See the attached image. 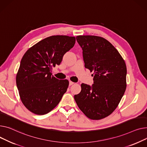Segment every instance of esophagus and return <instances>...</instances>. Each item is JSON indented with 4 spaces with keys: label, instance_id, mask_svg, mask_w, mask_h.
<instances>
[{
    "label": "esophagus",
    "instance_id": "esophagus-1",
    "mask_svg": "<svg viewBox=\"0 0 147 147\" xmlns=\"http://www.w3.org/2000/svg\"><path fill=\"white\" fill-rule=\"evenodd\" d=\"M74 84V82H72V81H69V86H71V85H73Z\"/></svg>",
    "mask_w": 147,
    "mask_h": 147
}]
</instances>
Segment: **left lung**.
<instances>
[{"label": "left lung", "mask_w": 147, "mask_h": 147, "mask_svg": "<svg viewBox=\"0 0 147 147\" xmlns=\"http://www.w3.org/2000/svg\"><path fill=\"white\" fill-rule=\"evenodd\" d=\"M77 42L82 49L85 67L94 74V84H82L74 96L84 115L92 120L109 116L117 107L126 88V66L119 51L105 38L79 36Z\"/></svg>", "instance_id": "obj_1"}]
</instances>
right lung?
Returning <instances> with one entry per match:
<instances>
[{
  "mask_svg": "<svg viewBox=\"0 0 147 147\" xmlns=\"http://www.w3.org/2000/svg\"><path fill=\"white\" fill-rule=\"evenodd\" d=\"M75 43L74 37L50 36L31 47L23 56L16 82L23 105L32 113H48L66 92L69 81L56 78L51 69L60 64Z\"/></svg>",
  "mask_w": 147,
  "mask_h": 147,
  "instance_id": "right-lung-1",
  "label": "right lung"
}]
</instances>
